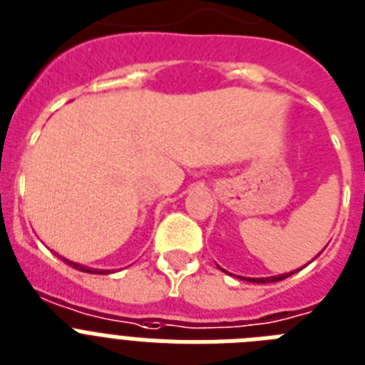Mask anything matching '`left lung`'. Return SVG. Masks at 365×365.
Listing matches in <instances>:
<instances>
[{
  "mask_svg": "<svg viewBox=\"0 0 365 365\" xmlns=\"http://www.w3.org/2000/svg\"><path fill=\"white\" fill-rule=\"evenodd\" d=\"M293 272H289V274H278V277H271V278H245V280H249V282H258V284H267V282H280L284 280V278L287 277H292Z\"/></svg>",
  "mask_w": 365,
  "mask_h": 365,
  "instance_id": "1",
  "label": "left lung"
}]
</instances>
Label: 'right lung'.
<instances>
[{"label":"right lung","instance_id":"right-lung-1","mask_svg":"<svg viewBox=\"0 0 365 365\" xmlns=\"http://www.w3.org/2000/svg\"><path fill=\"white\" fill-rule=\"evenodd\" d=\"M63 262H66L70 265V267L78 269V271H83V272H93V274H103L106 271H98V269H88V267H83V265H79V263H73V262H68V259L61 258Z\"/></svg>","mask_w":365,"mask_h":365}]
</instances>
